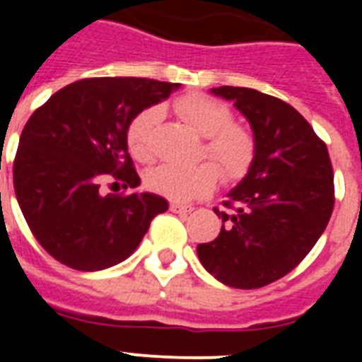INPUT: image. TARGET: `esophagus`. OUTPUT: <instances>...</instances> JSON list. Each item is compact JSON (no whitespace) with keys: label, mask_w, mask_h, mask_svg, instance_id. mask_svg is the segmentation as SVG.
<instances>
[{"label":"esophagus","mask_w":362,"mask_h":362,"mask_svg":"<svg viewBox=\"0 0 362 362\" xmlns=\"http://www.w3.org/2000/svg\"><path fill=\"white\" fill-rule=\"evenodd\" d=\"M170 210L174 214H190L192 210V206L190 204H179V203H170Z\"/></svg>","instance_id":"esophagus-1"}]
</instances>
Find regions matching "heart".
<instances>
[{"label":"heart","mask_w":362,"mask_h":362,"mask_svg":"<svg viewBox=\"0 0 362 362\" xmlns=\"http://www.w3.org/2000/svg\"><path fill=\"white\" fill-rule=\"evenodd\" d=\"M175 112L206 137L203 156L219 165L223 174L238 179L248 172L255 158V137L250 130L233 123L232 110L223 101L206 94H188L174 103ZM161 119V110L150 107L132 117L127 129V145L137 161L148 163L153 156L152 134ZM219 179L214 163L192 166L161 165L146 175V187L175 203L197 199L214 190Z\"/></svg>","instance_id":"b5f03b06"}]
</instances>
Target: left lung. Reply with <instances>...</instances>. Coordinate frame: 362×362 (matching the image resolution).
<instances>
[{"instance_id":"1","label":"left lung","mask_w":362,"mask_h":362,"mask_svg":"<svg viewBox=\"0 0 362 362\" xmlns=\"http://www.w3.org/2000/svg\"><path fill=\"white\" fill-rule=\"evenodd\" d=\"M212 94L233 101L250 121L255 158L228 192L214 241L197 245L203 267L232 288H261L308 255L325 232L335 203L334 170L325 141L283 99L243 86Z\"/></svg>"}]
</instances>
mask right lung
<instances>
[{
    "label": "right lung",
    "mask_w": 362,
    "mask_h": 362,
    "mask_svg": "<svg viewBox=\"0 0 362 362\" xmlns=\"http://www.w3.org/2000/svg\"><path fill=\"white\" fill-rule=\"evenodd\" d=\"M179 86L86 78L34 110L19 137L14 190L28 228L56 261L81 272L114 267L168 210L166 199L148 192L103 194L101 181L112 175L124 188L141 183L127 145L129 123Z\"/></svg>",
    "instance_id": "obj_1"
}]
</instances>
